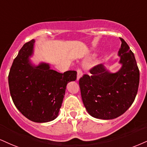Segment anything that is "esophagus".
Wrapping results in <instances>:
<instances>
[{
  "label": "esophagus",
  "mask_w": 147,
  "mask_h": 147,
  "mask_svg": "<svg viewBox=\"0 0 147 147\" xmlns=\"http://www.w3.org/2000/svg\"><path fill=\"white\" fill-rule=\"evenodd\" d=\"M83 75V72L80 69H77V80H79Z\"/></svg>",
  "instance_id": "1"
}]
</instances>
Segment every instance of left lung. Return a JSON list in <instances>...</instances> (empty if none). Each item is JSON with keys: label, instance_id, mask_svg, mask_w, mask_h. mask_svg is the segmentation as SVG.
Segmentation results:
<instances>
[{"label": "left lung", "instance_id": "left-lung-1", "mask_svg": "<svg viewBox=\"0 0 147 147\" xmlns=\"http://www.w3.org/2000/svg\"><path fill=\"white\" fill-rule=\"evenodd\" d=\"M118 53L121 68L111 72L102 64L90 70L92 76L79 79L81 98L86 110L94 118L110 120L123 114L137 94L140 72L135 56L126 42L121 38Z\"/></svg>", "mask_w": 147, "mask_h": 147}]
</instances>
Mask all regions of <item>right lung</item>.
<instances>
[{
  "instance_id": "1",
  "label": "right lung",
  "mask_w": 147,
  "mask_h": 147,
  "mask_svg": "<svg viewBox=\"0 0 147 147\" xmlns=\"http://www.w3.org/2000/svg\"><path fill=\"white\" fill-rule=\"evenodd\" d=\"M35 40L21 48L10 69L9 91L16 108L26 118L35 123L52 121L59 115L69 82L77 79V71L60 73L51 69L49 63L35 65L33 55Z\"/></svg>"
}]
</instances>
